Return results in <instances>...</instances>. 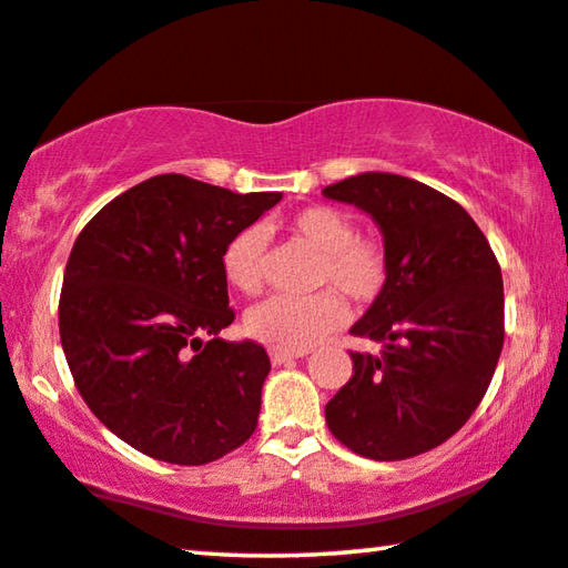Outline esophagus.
Instances as JSON below:
<instances>
[{"label": "esophagus", "instance_id": "34e87169", "mask_svg": "<svg viewBox=\"0 0 568 568\" xmlns=\"http://www.w3.org/2000/svg\"><path fill=\"white\" fill-rule=\"evenodd\" d=\"M304 355H306V351H277V347H272L270 351V358L275 366H283V363H291L296 358H304Z\"/></svg>", "mask_w": 568, "mask_h": 568}]
</instances>
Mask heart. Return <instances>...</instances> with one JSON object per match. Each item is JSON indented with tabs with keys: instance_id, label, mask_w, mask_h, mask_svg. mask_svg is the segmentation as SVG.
I'll return each mask as SVG.
<instances>
[{
	"instance_id": "b5f03b06",
	"label": "heart",
	"mask_w": 568,
	"mask_h": 568,
	"mask_svg": "<svg viewBox=\"0 0 568 568\" xmlns=\"http://www.w3.org/2000/svg\"><path fill=\"white\" fill-rule=\"evenodd\" d=\"M293 236L320 252L316 283L337 285L347 298L368 304L389 280L387 248L372 236H361L353 215L332 205H312L288 217ZM264 233L244 229L223 252V272L233 288L254 296L264 283ZM347 308L335 288L308 298L272 296L246 314L248 335L277 351H306L345 322Z\"/></svg>"
}]
</instances>
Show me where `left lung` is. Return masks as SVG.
I'll use <instances>...</instances> for the list:
<instances>
[{
  "mask_svg": "<svg viewBox=\"0 0 568 568\" xmlns=\"http://www.w3.org/2000/svg\"><path fill=\"white\" fill-rule=\"evenodd\" d=\"M374 217L389 280L355 337L353 376L324 407L337 442L395 463L444 444L480 405L504 347V280L463 205L415 179L368 171L322 189Z\"/></svg>",
  "mask_w": 568,
  "mask_h": 568,
  "instance_id": "obj_1",
  "label": "left lung"
}]
</instances>
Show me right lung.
Wrapping results in <instances>:
<instances>
[{
	"instance_id": "add662e5",
	"label": "right lung",
	"mask_w": 568,
	"mask_h": 568,
	"mask_svg": "<svg viewBox=\"0 0 568 568\" xmlns=\"http://www.w3.org/2000/svg\"><path fill=\"white\" fill-rule=\"evenodd\" d=\"M280 200L163 173L74 241L59 298L67 363L95 418L142 455L207 465L254 434L270 355L217 337L236 316L223 252Z\"/></svg>"
}]
</instances>
